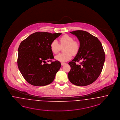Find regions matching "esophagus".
Returning <instances> with one entry per match:
<instances>
[{
  "label": "esophagus",
  "mask_w": 120,
  "mask_h": 120,
  "mask_svg": "<svg viewBox=\"0 0 120 120\" xmlns=\"http://www.w3.org/2000/svg\"><path fill=\"white\" fill-rule=\"evenodd\" d=\"M65 64H66L65 63H63V62H62V63H61V65H62V66H63V65H65Z\"/></svg>",
  "instance_id": "34e87169"
}]
</instances>
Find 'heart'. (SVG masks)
I'll return each instance as SVG.
<instances>
[{"mask_svg":"<svg viewBox=\"0 0 120 120\" xmlns=\"http://www.w3.org/2000/svg\"><path fill=\"white\" fill-rule=\"evenodd\" d=\"M60 44L59 45L57 40H54L50 45V49L53 54H57L63 48L64 53H61L55 56V58L60 62H65L70 60L72 58V54H77L79 50V44L76 41L74 40L71 37L64 35L59 39Z\"/></svg>","mask_w":120,"mask_h":120,"instance_id":"b5f03b06","label":"heart"}]
</instances>
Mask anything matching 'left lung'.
<instances>
[{
	"mask_svg": "<svg viewBox=\"0 0 120 120\" xmlns=\"http://www.w3.org/2000/svg\"><path fill=\"white\" fill-rule=\"evenodd\" d=\"M80 42L79 50L71 62L68 79L73 84L85 86L95 81L101 75L105 61V53L101 41L96 37L83 30L71 32ZM82 60L79 65L76 62Z\"/></svg>",
	"mask_w": 120,
	"mask_h": 120,
	"instance_id": "8db88e82",
	"label": "left lung"
}]
</instances>
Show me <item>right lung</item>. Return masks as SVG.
Returning <instances> with one entry per match:
<instances>
[{
	"instance_id": "right-lung-1",
	"label": "right lung",
	"mask_w": 120,
	"mask_h": 120,
	"mask_svg": "<svg viewBox=\"0 0 120 120\" xmlns=\"http://www.w3.org/2000/svg\"><path fill=\"white\" fill-rule=\"evenodd\" d=\"M62 34L38 32L21 41L18 48L17 65L26 81L35 86H44L53 81L61 67L54 58L50 45ZM51 62L49 64L46 62Z\"/></svg>"
}]
</instances>
